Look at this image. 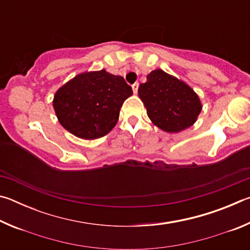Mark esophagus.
Wrapping results in <instances>:
<instances>
[{
  "label": "esophagus",
  "mask_w": 250,
  "mask_h": 250,
  "mask_svg": "<svg viewBox=\"0 0 250 250\" xmlns=\"http://www.w3.org/2000/svg\"><path fill=\"white\" fill-rule=\"evenodd\" d=\"M132 89H133V92H134V94H137V92H138V89H139V83H133V84H132Z\"/></svg>",
  "instance_id": "1"
}]
</instances>
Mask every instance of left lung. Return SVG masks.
<instances>
[{
	"instance_id": "left-lung-1",
	"label": "left lung",
	"mask_w": 250,
	"mask_h": 250,
	"mask_svg": "<svg viewBox=\"0 0 250 250\" xmlns=\"http://www.w3.org/2000/svg\"><path fill=\"white\" fill-rule=\"evenodd\" d=\"M138 92L147 117L166 132L188 129L202 110L200 98L188 84L161 69L151 71L146 83L139 86Z\"/></svg>"
}]
</instances>
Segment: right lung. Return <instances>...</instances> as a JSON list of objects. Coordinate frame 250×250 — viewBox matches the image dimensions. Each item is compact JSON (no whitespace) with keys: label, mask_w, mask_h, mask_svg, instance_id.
<instances>
[{"label":"right lung","mask_w":250,"mask_h":250,"mask_svg":"<svg viewBox=\"0 0 250 250\" xmlns=\"http://www.w3.org/2000/svg\"><path fill=\"white\" fill-rule=\"evenodd\" d=\"M132 95L121 76L104 69L77 75L54 96L53 105L59 124L86 140L104 137L119 119L124 101Z\"/></svg>","instance_id":"right-lung-1"}]
</instances>
